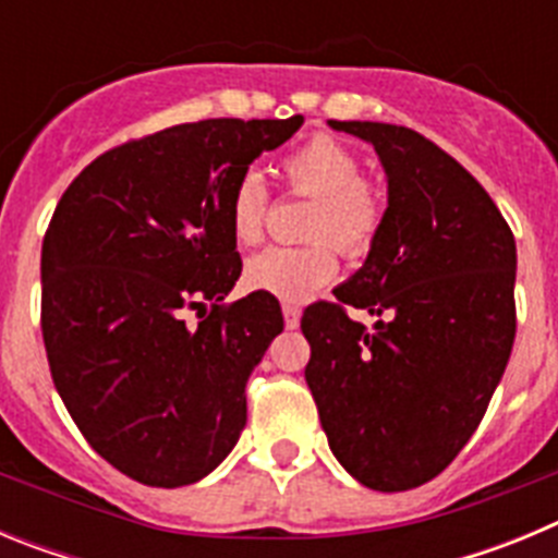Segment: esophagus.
<instances>
[{
    "instance_id": "obj_1",
    "label": "esophagus",
    "mask_w": 558,
    "mask_h": 558,
    "mask_svg": "<svg viewBox=\"0 0 558 558\" xmlns=\"http://www.w3.org/2000/svg\"><path fill=\"white\" fill-rule=\"evenodd\" d=\"M282 313H284V327H288V329L299 327V322H302V307H299V304L284 302Z\"/></svg>"
}]
</instances>
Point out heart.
I'll list each match as a JSON object with an SVG mask.
<instances>
[{
	"label": "heart",
	"instance_id": "heart-1",
	"mask_svg": "<svg viewBox=\"0 0 558 558\" xmlns=\"http://www.w3.org/2000/svg\"><path fill=\"white\" fill-rule=\"evenodd\" d=\"M279 172L290 190L313 198L307 234L315 240L307 245H270L259 251L245 265V282L288 302H302L338 274L335 245L347 256L368 254L386 226L388 195L379 181L360 175L357 156L327 133H315L284 153ZM265 215L268 190L263 175L254 170L243 172L229 198V226L236 243H259Z\"/></svg>",
	"mask_w": 558,
	"mask_h": 558
}]
</instances>
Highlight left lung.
<instances>
[{
  "mask_svg": "<svg viewBox=\"0 0 558 558\" xmlns=\"http://www.w3.org/2000/svg\"><path fill=\"white\" fill-rule=\"evenodd\" d=\"M377 150L386 226L338 302L304 310V368L329 450L368 489L445 472L481 425L514 347L517 245L470 172L422 133L338 122ZM347 306L377 314L372 330Z\"/></svg>",
  "mask_w": 558,
  "mask_h": 558,
  "instance_id": "1",
  "label": "left lung"
}]
</instances>
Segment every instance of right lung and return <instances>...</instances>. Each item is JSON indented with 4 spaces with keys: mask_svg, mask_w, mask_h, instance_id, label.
Here are the masks:
<instances>
[{
    "mask_svg": "<svg viewBox=\"0 0 558 558\" xmlns=\"http://www.w3.org/2000/svg\"><path fill=\"white\" fill-rule=\"evenodd\" d=\"M302 122L201 120L125 142L69 184L49 220L52 383L88 445L145 486L201 481L243 433L245 383L284 318L263 290L223 304L243 270L229 198Z\"/></svg>",
    "mask_w": 558,
    "mask_h": 558,
    "instance_id": "1",
    "label": "right lung"
}]
</instances>
